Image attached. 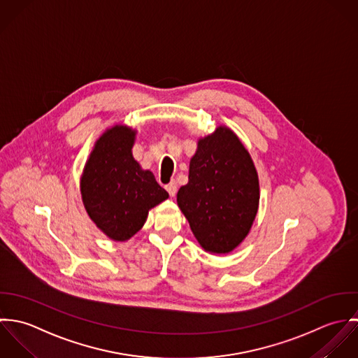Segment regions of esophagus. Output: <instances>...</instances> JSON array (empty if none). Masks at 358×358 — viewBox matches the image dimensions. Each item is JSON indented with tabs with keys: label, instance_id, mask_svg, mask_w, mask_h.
<instances>
[{
	"label": "esophagus",
	"instance_id": "34e87169",
	"mask_svg": "<svg viewBox=\"0 0 358 358\" xmlns=\"http://www.w3.org/2000/svg\"><path fill=\"white\" fill-rule=\"evenodd\" d=\"M164 188H166V191L169 192L170 196H176V194H177V182L174 180L170 181Z\"/></svg>",
	"mask_w": 358,
	"mask_h": 358
}]
</instances>
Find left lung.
Returning a JSON list of instances; mask_svg holds the SVG:
<instances>
[{
  "mask_svg": "<svg viewBox=\"0 0 358 358\" xmlns=\"http://www.w3.org/2000/svg\"><path fill=\"white\" fill-rule=\"evenodd\" d=\"M260 199L253 160L227 127L198 141L189 162L188 184L177 203L201 243L210 253L232 252L249 234Z\"/></svg>",
  "mask_w": 358,
  "mask_h": 358,
  "instance_id": "obj_1",
  "label": "left lung"
}]
</instances>
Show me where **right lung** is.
Returning <instances> with one entry per match:
<instances>
[{"label": "right lung", "instance_id": "1", "mask_svg": "<svg viewBox=\"0 0 358 358\" xmlns=\"http://www.w3.org/2000/svg\"><path fill=\"white\" fill-rule=\"evenodd\" d=\"M136 130H106L84 166L80 181L84 208L113 241H127L143 228L148 212L169 198L149 170L133 157Z\"/></svg>", "mask_w": 358, "mask_h": 358}]
</instances>
